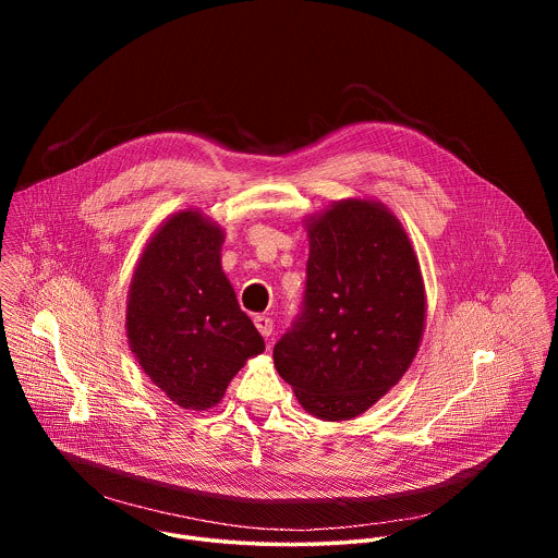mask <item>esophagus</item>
Returning a JSON list of instances; mask_svg holds the SVG:
<instances>
[{"instance_id": "1", "label": "esophagus", "mask_w": 558, "mask_h": 558, "mask_svg": "<svg viewBox=\"0 0 558 558\" xmlns=\"http://www.w3.org/2000/svg\"><path fill=\"white\" fill-rule=\"evenodd\" d=\"M254 323H256V329L260 331L263 338H269L274 333V320L269 315H256Z\"/></svg>"}]
</instances>
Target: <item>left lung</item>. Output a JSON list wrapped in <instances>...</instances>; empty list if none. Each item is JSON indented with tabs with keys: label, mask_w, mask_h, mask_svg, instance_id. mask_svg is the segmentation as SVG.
<instances>
[{
	"label": "left lung",
	"mask_w": 558,
	"mask_h": 558,
	"mask_svg": "<svg viewBox=\"0 0 558 558\" xmlns=\"http://www.w3.org/2000/svg\"><path fill=\"white\" fill-rule=\"evenodd\" d=\"M304 227V308L274 347V364L308 415L347 422L377 404L415 360L426 329L424 278L407 229L379 201H336Z\"/></svg>",
	"instance_id": "8db88e82"
}]
</instances>
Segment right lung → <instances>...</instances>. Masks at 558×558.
I'll return each instance as SVG.
<instances>
[{"instance_id": "add662e5", "label": "right lung", "mask_w": 558, "mask_h": 558, "mask_svg": "<svg viewBox=\"0 0 558 558\" xmlns=\"http://www.w3.org/2000/svg\"><path fill=\"white\" fill-rule=\"evenodd\" d=\"M225 229L181 209L154 229L136 260L128 302L130 351L154 386L185 411L220 404L233 375L265 351L220 265Z\"/></svg>"}]
</instances>
